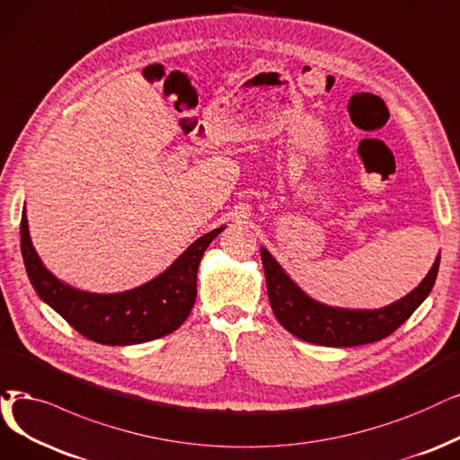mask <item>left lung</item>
I'll return each mask as SVG.
<instances>
[{
	"mask_svg": "<svg viewBox=\"0 0 460 460\" xmlns=\"http://www.w3.org/2000/svg\"><path fill=\"white\" fill-rule=\"evenodd\" d=\"M261 256L266 273L268 298L275 317L292 336L328 347H355L391 336L425 302L439 268L438 254L427 278L419 283V287L391 305L379 309H345L326 305L307 296L288 278L268 249L261 247Z\"/></svg>",
	"mask_w": 460,
	"mask_h": 460,
	"instance_id": "left-lung-1",
	"label": "left lung"
}]
</instances>
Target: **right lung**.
I'll return each instance as SVG.
<instances>
[{"label": "right lung", "mask_w": 460, "mask_h": 460, "mask_svg": "<svg viewBox=\"0 0 460 460\" xmlns=\"http://www.w3.org/2000/svg\"><path fill=\"white\" fill-rule=\"evenodd\" d=\"M223 230L225 226H220L198 237L149 283L115 294L79 290L54 278L33 249L26 209L21 220V249L35 292L79 334L103 345H136L168 336L187 321L196 302L199 261Z\"/></svg>", "instance_id": "obj_1"}]
</instances>
